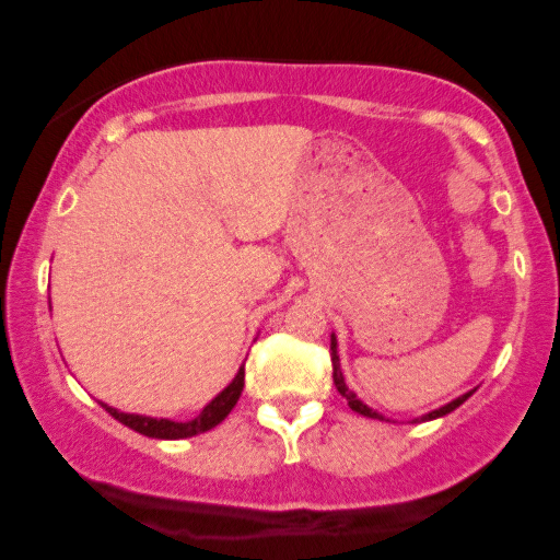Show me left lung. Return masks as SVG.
<instances>
[{"label":"left lung","mask_w":560,"mask_h":560,"mask_svg":"<svg viewBox=\"0 0 560 560\" xmlns=\"http://www.w3.org/2000/svg\"><path fill=\"white\" fill-rule=\"evenodd\" d=\"M331 364H334V385H336V389H339V395L343 397V400L349 402V408L354 410V412H359V416H366V418H377V420H382V416H377V412L374 410H370L366 408V405L362 402V400H357V395L351 393V389L347 387V382H343V374H341V366H339V354H336V339L331 336ZM474 393V389H471ZM471 393H466V395H462V397H456L454 402H448V405H443V408H439V410H433V412H428V416L423 418V420H433V418H441V416H448L451 410H456L458 405L462 402H466L471 397Z\"/></svg>","instance_id":"8db88e82"}]
</instances>
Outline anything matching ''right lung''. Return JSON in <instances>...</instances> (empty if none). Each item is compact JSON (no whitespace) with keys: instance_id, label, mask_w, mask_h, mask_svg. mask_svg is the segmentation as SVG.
<instances>
[{"instance_id":"right-lung-1","label":"right lung","mask_w":560,"mask_h":560,"mask_svg":"<svg viewBox=\"0 0 560 560\" xmlns=\"http://www.w3.org/2000/svg\"><path fill=\"white\" fill-rule=\"evenodd\" d=\"M242 389H244V366L236 372L232 385H229L221 395L213 397V400L203 408L201 416L188 420V423H175V420H165V418L158 420V418H144V416H129V412H119L104 402H102V408H106V412H109L112 418H117L121 425L132 428V431H137V433L150 435V439L175 441V439H190V435L206 433V431H211L213 425H219L221 420L232 412L236 400H240Z\"/></svg>"}]
</instances>
